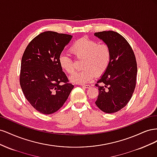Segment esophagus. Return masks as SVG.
Masks as SVG:
<instances>
[{
  "mask_svg": "<svg viewBox=\"0 0 157 157\" xmlns=\"http://www.w3.org/2000/svg\"><path fill=\"white\" fill-rule=\"evenodd\" d=\"M82 86L83 88H90V85H89V84H82Z\"/></svg>",
  "mask_w": 157,
  "mask_h": 157,
  "instance_id": "obj_1",
  "label": "esophagus"
}]
</instances>
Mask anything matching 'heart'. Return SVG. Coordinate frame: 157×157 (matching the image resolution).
<instances>
[{
    "instance_id": "b5f03b06",
    "label": "heart",
    "mask_w": 157,
    "mask_h": 157,
    "mask_svg": "<svg viewBox=\"0 0 157 157\" xmlns=\"http://www.w3.org/2000/svg\"><path fill=\"white\" fill-rule=\"evenodd\" d=\"M69 51L77 59H82L81 67L83 69L71 77V81L76 84H86L96 75L101 77L106 72L111 61L110 46L106 43H98L86 36L75 40L70 46ZM58 62L61 69L65 73H74V60L69 56L61 54Z\"/></svg>"
}]
</instances>
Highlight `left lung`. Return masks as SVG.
Returning <instances> with one entry per match:
<instances>
[{
	"mask_svg": "<svg viewBox=\"0 0 157 157\" xmlns=\"http://www.w3.org/2000/svg\"><path fill=\"white\" fill-rule=\"evenodd\" d=\"M110 46L112 58L106 72L97 82L99 94L96 104L102 111L113 113L129 102L137 80V62L134 52L128 41L113 31L94 33Z\"/></svg>",
	"mask_w": 157,
	"mask_h": 157,
	"instance_id": "obj_1",
	"label": "left lung"
}]
</instances>
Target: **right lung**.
I'll return each mask as SVG.
<instances>
[{
    "mask_svg": "<svg viewBox=\"0 0 157 157\" xmlns=\"http://www.w3.org/2000/svg\"><path fill=\"white\" fill-rule=\"evenodd\" d=\"M71 38L54 31L41 33L29 42L23 54L20 86L27 100L42 114L58 111L74 88L58 62L59 56Z\"/></svg>",
    "mask_w": 157,
    "mask_h": 157,
    "instance_id": "add662e5",
    "label": "right lung"
}]
</instances>
